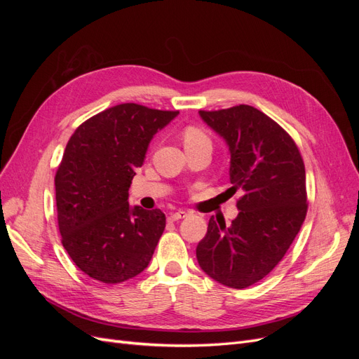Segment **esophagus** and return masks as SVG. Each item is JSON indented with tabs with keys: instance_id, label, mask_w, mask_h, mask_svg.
Returning <instances> with one entry per match:
<instances>
[{
	"instance_id": "34e87169",
	"label": "esophagus",
	"mask_w": 359,
	"mask_h": 359,
	"mask_svg": "<svg viewBox=\"0 0 359 359\" xmlns=\"http://www.w3.org/2000/svg\"><path fill=\"white\" fill-rule=\"evenodd\" d=\"M189 214L186 212V211H177V212H172L169 217H168V220L169 222H178V220H181V219H186Z\"/></svg>"
}]
</instances>
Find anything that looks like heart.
I'll list each match as a JSON object with an SVG mask.
<instances>
[{
    "label": "heart",
    "instance_id": "heart-1",
    "mask_svg": "<svg viewBox=\"0 0 359 359\" xmlns=\"http://www.w3.org/2000/svg\"><path fill=\"white\" fill-rule=\"evenodd\" d=\"M184 140H186V144H190V142H198V140H208V139H206V136L203 135V132H201L199 128L190 127L186 130V133H184Z\"/></svg>",
    "mask_w": 359,
    "mask_h": 359
}]
</instances>
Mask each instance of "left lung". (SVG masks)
<instances>
[{
    "instance_id": "8db88e82",
    "label": "left lung",
    "mask_w": 359,
    "mask_h": 359,
    "mask_svg": "<svg viewBox=\"0 0 359 359\" xmlns=\"http://www.w3.org/2000/svg\"><path fill=\"white\" fill-rule=\"evenodd\" d=\"M199 115L229 148L227 191L240 189L243 198L229 227L211 217L196 257L215 281L244 289L268 276L298 235L307 214L306 168L292 137L253 106Z\"/></svg>"
}]
</instances>
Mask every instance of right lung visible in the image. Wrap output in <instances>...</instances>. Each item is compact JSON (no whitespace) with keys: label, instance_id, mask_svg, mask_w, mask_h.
<instances>
[{"label":"right lung","instance_id":"add662e5","mask_svg":"<svg viewBox=\"0 0 359 359\" xmlns=\"http://www.w3.org/2000/svg\"><path fill=\"white\" fill-rule=\"evenodd\" d=\"M178 114L116 104L72 135L55 175L58 227L66 252L91 278L123 283L153 257L166 217L128 205V189L154 135Z\"/></svg>","mask_w":359,"mask_h":359}]
</instances>
